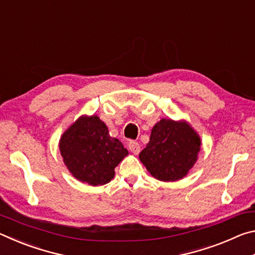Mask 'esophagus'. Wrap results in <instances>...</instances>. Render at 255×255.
Masks as SVG:
<instances>
[{
	"instance_id": "1",
	"label": "esophagus",
	"mask_w": 255,
	"mask_h": 255,
	"mask_svg": "<svg viewBox=\"0 0 255 255\" xmlns=\"http://www.w3.org/2000/svg\"><path fill=\"white\" fill-rule=\"evenodd\" d=\"M128 149L130 150L132 154H136L137 155L138 153L140 152V146H139V144L137 143V141H129Z\"/></svg>"
}]
</instances>
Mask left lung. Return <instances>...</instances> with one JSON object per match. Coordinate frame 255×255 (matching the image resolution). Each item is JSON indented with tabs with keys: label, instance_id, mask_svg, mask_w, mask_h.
Instances as JSON below:
<instances>
[{
	"label": "left lung",
	"instance_id": "1",
	"mask_svg": "<svg viewBox=\"0 0 255 255\" xmlns=\"http://www.w3.org/2000/svg\"><path fill=\"white\" fill-rule=\"evenodd\" d=\"M200 147L199 133L188 122L162 118L152 128L139 159L153 178L173 182L183 179L192 169Z\"/></svg>",
	"mask_w": 255,
	"mask_h": 255
}]
</instances>
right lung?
Returning a JSON list of instances; mask_svg holds the SVG:
<instances>
[{
  "instance_id": "1",
  "label": "right lung",
  "mask_w": 255,
  "mask_h": 255,
  "mask_svg": "<svg viewBox=\"0 0 255 255\" xmlns=\"http://www.w3.org/2000/svg\"><path fill=\"white\" fill-rule=\"evenodd\" d=\"M63 162L76 180L103 185L114 179L115 167L128 155L122 141L109 135L97 115H82L59 139Z\"/></svg>"
}]
</instances>
